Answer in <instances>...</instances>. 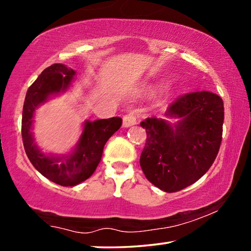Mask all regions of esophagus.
I'll return each instance as SVG.
<instances>
[{
    "label": "esophagus",
    "instance_id": "obj_1",
    "mask_svg": "<svg viewBox=\"0 0 251 251\" xmlns=\"http://www.w3.org/2000/svg\"><path fill=\"white\" fill-rule=\"evenodd\" d=\"M136 123H137V119H136V115L133 113L126 114L125 117H123V126H125V128H129V126H134Z\"/></svg>",
    "mask_w": 251,
    "mask_h": 251
}]
</instances>
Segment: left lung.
I'll use <instances>...</instances> for the list:
<instances>
[{
    "mask_svg": "<svg viewBox=\"0 0 251 251\" xmlns=\"http://www.w3.org/2000/svg\"><path fill=\"white\" fill-rule=\"evenodd\" d=\"M165 117L140 123L147 139L140 155L147 180L165 192L191 186L209 170L222 141L224 105L216 94H186L170 104Z\"/></svg>",
    "mask_w": 251,
    "mask_h": 251,
    "instance_id": "1",
    "label": "left lung"
}]
</instances>
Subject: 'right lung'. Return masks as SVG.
Segmentation results:
<instances>
[{"mask_svg": "<svg viewBox=\"0 0 251 251\" xmlns=\"http://www.w3.org/2000/svg\"><path fill=\"white\" fill-rule=\"evenodd\" d=\"M75 75V70L61 63L46 68L29 87L21 121L24 147L29 161L42 176L63 187L77 186L92 176L100 164L105 144L122 125V119L118 117L86 120L77 144L67 154L54 155L41 151L32 134L36 108L50 97L67 92Z\"/></svg>", "mask_w": 251, "mask_h": 251, "instance_id": "obj_1", "label": "right lung"}]
</instances>
